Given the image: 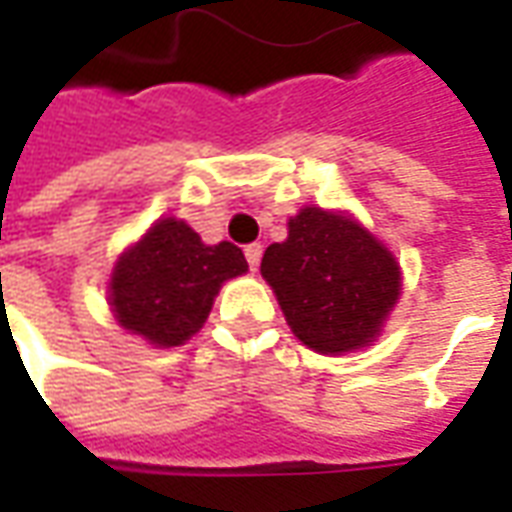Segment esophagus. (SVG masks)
Listing matches in <instances>:
<instances>
[{
	"label": "esophagus",
	"mask_w": 512,
	"mask_h": 512,
	"mask_svg": "<svg viewBox=\"0 0 512 512\" xmlns=\"http://www.w3.org/2000/svg\"><path fill=\"white\" fill-rule=\"evenodd\" d=\"M244 255H246V263H249V268H252V271H257V266H260V257H263V246L249 244L244 249Z\"/></svg>",
	"instance_id": "esophagus-1"
}]
</instances>
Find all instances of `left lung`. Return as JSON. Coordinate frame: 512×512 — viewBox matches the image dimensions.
Returning a JSON list of instances; mask_svg holds the SVG:
<instances>
[{
  "mask_svg": "<svg viewBox=\"0 0 512 512\" xmlns=\"http://www.w3.org/2000/svg\"><path fill=\"white\" fill-rule=\"evenodd\" d=\"M260 271L293 334L321 354L373 343L400 293L395 257L359 224L323 208L293 216L288 241L268 246Z\"/></svg>",
  "mask_w": 512,
  "mask_h": 512,
  "instance_id": "obj_1",
  "label": "left lung"
}]
</instances>
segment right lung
<instances>
[{
  "label": "right lung",
  "mask_w": 512,
  "mask_h": 512,
  "mask_svg": "<svg viewBox=\"0 0 512 512\" xmlns=\"http://www.w3.org/2000/svg\"><path fill=\"white\" fill-rule=\"evenodd\" d=\"M246 268L230 241L208 246L186 222L161 219L117 260L109 299L123 329L169 348L200 329L224 279Z\"/></svg>",
  "instance_id": "add662e5"
}]
</instances>
